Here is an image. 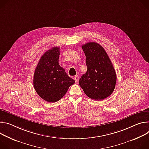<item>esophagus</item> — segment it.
Returning <instances> with one entry per match:
<instances>
[{"mask_svg": "<svg viewBox=\"0 0 149 149\" xmlns=\"http://www.w3.org/2000/svg\"><path fill=\"white\" fill-rule=\"evenodd\" d=\"M74 80H75L76 83H77V82H78V80H79V76H75L74 77Z\"/></svg>", "mask_w": 149, "mask_h": 149, "instance_id": "34e87169", "label": "esophagus"}]
</instances>
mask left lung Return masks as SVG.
Returning <instances> with one entry per match:
<instances>
[{"mask_svg": "<svg viewBox=\"0 0 149 149\" xmlns=\"http://www.w3.org/2000/svg\"><path fill=\"white\" fill-rule=\"evenodd\" d=\"M88 70L79 79V85L90 98L101 101L110 96L115 87L117 75L104 48L90 42L81 46Z\"/></svg>", "mask_w": 149, "mask_h": 149, "instance_id": "left-lung-1", "label": "left lung"}]
</instances>
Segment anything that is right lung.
<instances>
[{"instance_id":"obj_1","label":"right lung","mask_w":149,"mask_h":149,"mask_svg":"<svg viewBox=\"0 0 149 149\" xmlns=\"http://www.w3.org/2000/svg\"><path fill=\"white\" fill-rule=\"evenodd\" d=\"M60 47L48 49L41 56L34 74L33 84L38 95L48 102H55L65 95L75 81L59 65Z\"/></svg>"}]
</instances>
